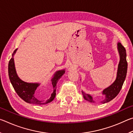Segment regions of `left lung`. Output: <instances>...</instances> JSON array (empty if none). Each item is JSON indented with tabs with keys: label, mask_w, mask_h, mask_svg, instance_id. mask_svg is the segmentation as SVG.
Returning <instances> with one entry per match:
<instances>
[{
	"label": "left lung",
	"mask_w": 133,
	"mask_h": 133,
	"mask_svg": "<svg viewBox=\"0 0 133 133\" xmlns=\"http://www.w3.org/2000/svg\"><path fill=\"white\" fill-rule=\"evenodd\" d=\"M117 50L120 56V61L118 65L117 72L116 78L114 82L107 88L104 89L102 91V94L104 96V98L100 103L104 104L110 102L118 95L121 90L123 83L125 79L127 71V62L126 60V50L121 43H117ZM83 97L85 100L91 103H96L93 99V96L89 94L84 93L82 91Z\"/></svg>",
	"instance_id": "obj_1"
}]
</instances>
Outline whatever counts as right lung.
Segmentation results:
<instances>
[{"label":"right lung","instance_id":"obj_1","mask_svg":"<svg viewBox=\"0 0 133 133\" xmlns=\"http://www.w3.org/2000/svg\"><path fill=\"white\" fill-rule=\"evenodd\" d=\"M17 50V49L13 51L12 57L10 58L8 65V73L9 77L11 83L13 85L15 90L16 92L20 97L26 103L35 104H46L54 100L56 96V87L58 80L65 73V70H61L56 72L51 78V82L53 85V92L51 94L50 97L45 101L40 100L36 98L35 96V92L38 87L40 85L39 83H27L22 80L19 77L15 69L14 62V55Z\"/></svg>","mask_w":133,"mask_h":133}]
</instances>
